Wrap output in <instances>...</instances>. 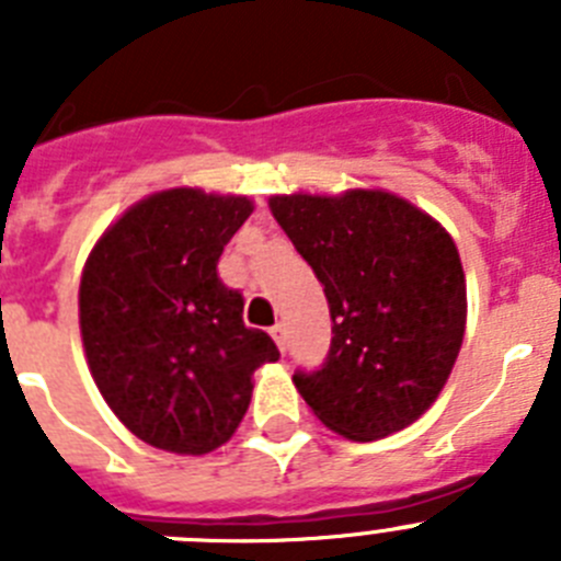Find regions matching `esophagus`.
Here are the masks:
<instances>
[{
  "label": "esophagus",
  "mask_w": 561,
  "mask_h": 561,
  "mask_svg": "<svg viewBox=\"0 0 561 561\" xmlns=\"http://www.w3.org/2000/svg\"><path fill=\"white\" fill-rule=\"evenodd\" d=\"M270 334H272V340H275L277 348L286 351V334H284V325H272Z\"/></svg>",
  "instance_id": "obj_1"
}]
</instances>
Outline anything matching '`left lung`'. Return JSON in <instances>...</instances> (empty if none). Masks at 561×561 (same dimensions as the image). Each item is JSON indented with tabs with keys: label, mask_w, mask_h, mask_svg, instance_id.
Segmentation results:
<instances>
[{
	"label": "left lung",
	"mask_w": 561,
	"mask_h": 561,
	"mask_svg": "<svg viewBox=\"0 0 561 561\" xmlns=\"http://www.w3.org/2000/svg\"><path fill=\"white\" fill-rule=\"evenodd\" d=\"M275 221L323 284L331 351L295 374L311 413L348 440L410 427L447 385L466 331V275L453 236L381 187L270 196Z\"/></svg>",
	"instance_id": "8db88e82"
}]
</instances>
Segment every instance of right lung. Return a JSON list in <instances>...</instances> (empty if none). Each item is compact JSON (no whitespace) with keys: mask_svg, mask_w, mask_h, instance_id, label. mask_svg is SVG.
Instances as JSON below:
<instances>
[{"mask_svg":"<svg viewBox=\"0 0 561 561\" xmlns=\"http://www.w3.org/2000/svg\"><path fill=\"white\" fill-rule=\"evenodd\" d=\"M255 210L241 193L168 187L103 230L78 286L83 354L103 401L140 440L207 455L232 438L252 374L280 359L219 280L221 252Z\"/></svg>","mask_w":561,"mask_h":561,"instance_id":"add662e5","label":"right lung"}]
</instances>
